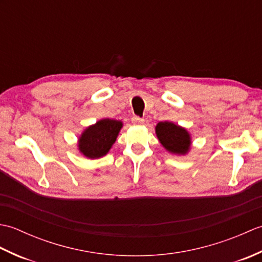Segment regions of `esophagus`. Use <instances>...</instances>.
<instances>
[{
    "label": "esophagus",
    "mask_w": 262,
    "mask_h": 262,
    "mask_svg": "<svg viewBox=\"0 0 262 262\" xmlns=\"http://www.w3.org/2000/svg\"><path fill=\"white\" fill-rule=\"evenodd\" d=\"M132 121H133V124H134V125H142V124H144V119L141 118V117H137V116L133 117Z\"/></svg>",
    "instance_id": "esophagus-1"
}]
</instances>
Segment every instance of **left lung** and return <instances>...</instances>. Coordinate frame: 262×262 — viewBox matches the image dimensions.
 <instances>
[{
    "mask_svg": "<svg viewBox=\"0 0 262 262\" xmlns=\"http://www.w3.org/2000/svg\"><path fill=\"white\" fill-rule=\"evenodd\" d=\"M157 136L165 149L174 154H186L190 148L189 133L173 122L161 121L155 127Z\"/></svg>",
    "mask_w": 262,
    "mask_h": 262,
    "instance_id": "obj_1",
    "label": "left lung"
}]
</instances>
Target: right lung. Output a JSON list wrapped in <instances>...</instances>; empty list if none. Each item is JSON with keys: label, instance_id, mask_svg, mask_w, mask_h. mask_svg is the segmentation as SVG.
Returning <instances> with one entry per match:
<instances>
[{"label": "right lung", "instance_id": "1", "mask_svg": "<svg viewBox=\"0 0 262 262\" xmlns=\"http://www.w3.org/2000/svg\"><path fill=\"white\" fill-rule=\"evenodd\" d=\"M121 127V121L108 118L88 127L79 140L80 152L89 159L103 157L116 142Z\"/></svg>", "mask_w": 262, "mask_h": 262}]
</instances>
